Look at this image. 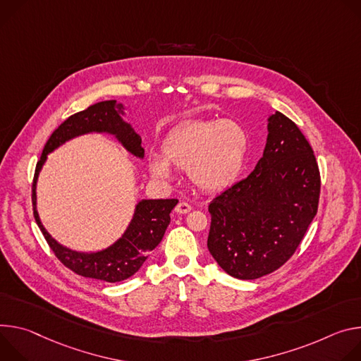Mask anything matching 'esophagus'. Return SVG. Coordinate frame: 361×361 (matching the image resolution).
Segmentation results:
<instances>
[{
    "label": "esophagus",
    "instance_id": "obj_1",
    "mask_svg": "<svg viewBox=\"0 0 361 361\" xmlns=\"http://www.w3.org/2000/svg\"><path fill=\"white\" fill-rule=\"evenodd\" d=\"M190 211H192V207L189 204H186V202H179L176 205V208H175V212L179 214V215H185V214H188Z\"/></svg>",
    "mask_w": 361,
    "mask_h": 361
}]
</instances>
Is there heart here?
<instances>
[{
	"instance_id": "1",
	"label": "heart",
	"mask_w": 361,
	"mask_h": 361,
	"mask_svg": "<svg viewBox=\"0 0 361 361\" xmlns=\"http://www.w3.org/2000/svg\"><path fill=\"white\" fill-rule=\"evenodd\" d=\"M164 157L153 154L149 169L157 179L172 178V166L188 171L196 188L219 192L241 173L248 136L233 120H190L175 128L164 140Z\"/></svg>"
}]
</instances>
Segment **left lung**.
<instances>
[{"label": "left lung", "mask_w": 361, "mask_h": 361, "mask_svg": "<svg viewBox=\"0 0 361 361\" xmlns=\"http://www.w3.org/2000/svg\"><path fill=\"white\" fill-rule=\"evenodd\" d=\"M319 186L310 143L293 120L275 111L255 169L209 204L211 255L238 279L274 272L302 241L317 214Z\"/></svg>", "instance_id": "8db88e82"}]
</instances>
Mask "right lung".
I'll return each mask as SVG.
<instances>
[{
    "mask_svg": "<svg viewBox=\"0 0 361 361\" xmlns=\"http://www.w3.org/2000/svg\"><path fill=\"white\" fill-rule=\"evenodd\" d=\"M122 114H125V106L122 103L106 100L64 120L47 140L42 157L37 162L32 182L34 218L56 257L73 272L86 278L102 279L106 283L123 281L139 271L147 259L149 251H153L162 241L171 222V212L176 207L178 199H142L135 208L129 226L114 244L97 252H78L59 244L43 226L37 212L35 188L38 173L46 164L47 154L67 140L82 135H113L128 152L143 159L145 149L142 147V137L135 132L130 123L125 122Z\"/></svg>",
    "mask_w": 361,
    "mask_h": 361,
    "instance_id": "right-lung-1",
    "label": "right lung"
}]
</instances>
